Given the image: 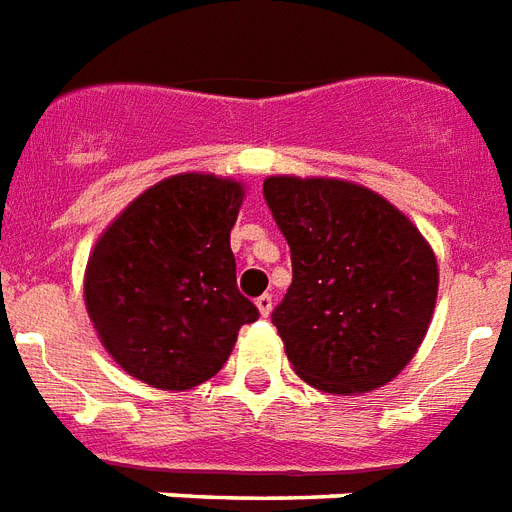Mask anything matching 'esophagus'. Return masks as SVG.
<instances>
[{
	"label": "esophagus",
	"instance_id": "obj_1",
	"mask_svg": "<svg viewBox=\"0 0 512 512\" xmlns=\"http://www.w3.org/2000/svg\"><path fill=\"white\" fill-rule=\"evenodd\" d=\"M255 305H257V311H260V316H263V319H268V316H271V308H273L271 295H260L255 300Z\"/></svg>",
	"mask_w": 512,
	"mask_h": 512
}]
</instances>
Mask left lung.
<instances>
[{"instance_id":"obj_1","label":"left lung","mask_w":512,"mask_h":512,"mask_svg":"<svg viewBox=\"0 0 512 512\" xmlns=\"http://www.w3.org/2000/svg\"><path fill=\"white\" fill-rule=\"evenodd\" d=\"M292 252L273 324L297 377L353 396L382 388L425 340L438 295L436 255L380 193L335 177L263 183Z\"/></svg>"}]
</instances>
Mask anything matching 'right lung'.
<instances>
[{
  "label": "right lung",
  "instance_id": "right-lung-1",
  "mask_svg": "<svg viewBox=\"0 0 512 512\" xmlns=\"http://www.w3.org/2000/svg\"><path fill=\"white\" fill-rule=\"evenodd\" d=\"M244 185L183 172L151 185L100 233L84 303L103 348L159 390L215 377L260 316L236 287L231 228Z\"/></svg>",
  "mask_w": 512,
  "mask_h": 512
}]
</instances>
